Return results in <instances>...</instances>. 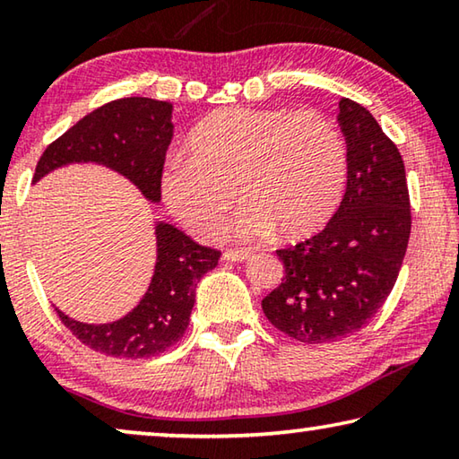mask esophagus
<instances>
[{
	"mask_svg": "<svg viewBox=\"0 0 459 459\" xmlns=\"http://www.w3.org/2000/svg\"><path fill=\"white\" fill-rule=\"evenodd\" d=\"M251 257H253V253H248V251H237V248H229V251L222 253V259H224V261H235V263L247 261V259H251Z\"/></svg>",
	"mask_w": 459,
	"mask_h": 459,
	"instance_id": "34e87169",
	"label": "esophagus"
}]
</instances>
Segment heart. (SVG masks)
I'll return each instance as SVG.
<instances>
[{
	"label": "heart",
	"instance_id": "obj_1",
	"mask_svg": "<svg viewBox=\"0 0 459 459\" xmlns=\"http://www.w3.org/2000/svg\"><path fill=\"white\" fill-rule=\"evenodd\" d=\"M346 145L322 113L290 108H221L188 135L161 172V196L178 221L202 240L219 238L232 202L243 240L281 229L287 237L330 219L344 190Z\"/></svg>",
	"mask_w": 459,
	"mask_h": 459
}]
</instances>
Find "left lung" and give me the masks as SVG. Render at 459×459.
<instances>
[{
    "instance_id": "1",
    "label": "left lung",
    "mask_w": 459,
    "mask_h": 459,
    "mask_svg": "<svg viewBox=\"0 0 459 459\" xmlns=\"http://www.w3.org/2000/svg\"><path fill=\"white\" fill-rule=\"evenodd\" d=\"M348 182L324 230L279 248L285 275L261 301L267 320L306 344L336 342L370 322L397 281L411 235L405 164L377 119L340 100Z\"/></svg>"
}]
</instances>
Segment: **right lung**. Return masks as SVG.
Returning <instances> with one entry per match:
<instances>
[{
    "label": "right lung",
    "instance_id": "right-lung-1",
    "mask_svg": "<svg viewBox=\"0 0 459 459\" xmlns=\"http://www.w3.org/2000/svg\"><path fill=\"white\" fill-rule=\"evenodd\" d=\"M174 135L172 103L147 97L111 100L46 147L34 184L68 164H99L158 204L161 169ZM155 267L139 304L119 320L84 324L56 307L62 324L82 344L115 359H150L184 336L196 301V283L219 265L221 251L202 247L164 221L155 222Z\"/></svg>",
    "mask_w": 459,
    "mask_h": 459
}]
</instances>
